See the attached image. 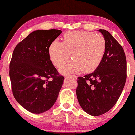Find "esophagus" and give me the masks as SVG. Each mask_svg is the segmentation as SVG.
Listing matches in <instances>:
<instances>
[{
	"mask_svg": "<svg viewBox=\"0 0 135 135\" xmlns=\"http://www.w3.org/2000/svg\"><path fill=\"white\" fill-rule=\"evenodd\" d=\"M70 76V77L73 78H74V79H76V78H77V76H75V75H68V76Z\"/></svg>",
	"mask_w": 135,
	"mask_h": 135,
	"instance_id": "esophagus-1",
	"label": "esophagus"
}]
</instances>
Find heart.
<instances>
[{
  "label": "heart",
  "instance_id": "obj_1",
  "mask_svg": "<svg viewBox=\"0 0 135 135\" xmlns=\"http://www.w3.org/2000/svg\"><path fill=\"white\" fill-rule=\"evenodd\" d=\"M106 51V41L100 33L86 31L67 32L63 42L55 40L49 48L51 62L61 68L70 59L73 60L62 68L63 73H75L81 70L84 73L94 71L102 62Z\"/></svg>",
  "mask_w": 135,
  "mask_h": 135
}]
</instances>
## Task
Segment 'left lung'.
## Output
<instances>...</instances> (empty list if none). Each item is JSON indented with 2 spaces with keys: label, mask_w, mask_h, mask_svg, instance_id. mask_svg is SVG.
Listing matches in <instances>:
<instances>
[{
  "label": "left lung",
  "mask_w": 135,
  "mask_h": 135,
  "mask_svg": "<svg viewBox=\"0 0 135 135\" xmlns=\"http://www.w3.org/2000/svg\"><path fill=\"white\" fill-rule=\"evenodd\" d=\"M106 51L92 73L78 78L76 96L84 111L93 116L109 111L118 100L127 79V60L122 46L107 30L100 29Z\"/></svg>",
  "instance_id": "obj_1"
}]
</instances>
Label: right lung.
<instances>
[{"label":"right lung","instance_id":"right-lung-1","mask_svg":"<svg viewBox=\"0 0 135 135\" xmlns=\"http://www.w3.org/2000/svg\"><path fill=\"white\" fill-rule=\"evenodd\" d=\"M60 30H38L20 41L10 63L11 90L17 102L30 113L40 114L52 107L64 77L52 65L49 48Z\"/></svg>","mask_w":135,"mask_h":135}]
</instances>
